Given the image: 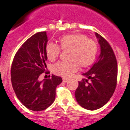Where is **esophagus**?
I'll return each mask as SVG.
<instances>
[{
    "label": "esophagus",
    "mask_w": 130,
    "mask_h": 130,
    "mask_svg": "<svg viewBox=\"0 0 130 130\" xmlns=\"http://www.w3.org/2000/svg\"><path fill=\"white\" fill-rule=\"evenodd\" d=\"M68 80H69V79H67V78H63V83H67Z\"/></svg>",
    "instance_id": "obj_1"
}]
</instances>
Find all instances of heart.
Here are the masks:
<instances>
[{"label": "heart", "mask_w": 130, "mask_h": 130, "mask_svg": "<svg viewBox=\"0 0 130 130\" xmlns=\"http://www.w3.org/2000/svg\"><path fill=\"white\" fill-rule=\"evenodd\" d=\"M59 45L63 50H67V61H60L53 66V72L58 76L69 77L79 68L88 67L93 63L98 53V43L95 40L88 38L82 33L69 34L62 37ZM45 52L50 61H54L60 54V47L55 43H48Z\"/></svg>", "instance_id": "1"}]
</instances>
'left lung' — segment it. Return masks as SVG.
I'll use <instances>...</instances> for the list:
<instances>
[{
	"label": "left lung",
	"instance_id": "8db88e82",
	"mask_svg": "<svg viewBox=\"0 0 130 130\" xmlns=\"http://www.w3.org/2000/svg\"><path fill=\"white\" fill-rule=\"evenodd\" d=\"M95 36L100 54L91 68L83 74L87 78L78 83L75 91L77 102L89 110L100 108L108 102L115 92L117 79V63L111 46L100 35L95 32Z\"/></svg>",
	"mask_w": 130,
	"mask_h": 130
}]
</instances>
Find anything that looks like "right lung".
<instances>
[{
    "mask_svg": "<svg viewBox=\"0 0 130 130\" xmlns=\"http://www.w3.org/2000/svg\"><path fill=\"white\" fill-rule=\"evenodd\" d=\"M47 41L46 32H37L28 39L16 52L11 69V83L17 98L33 111L43 110L54 102L56 87L63 81L54 75L50 79L39 80L40 74L48 73L45 64Z\"/></svg>",
    "mask_w": 130,
    "mask_h": 130,
    "instance_id": "obj_1",
    "label": "right lung"
}]
</instances>
